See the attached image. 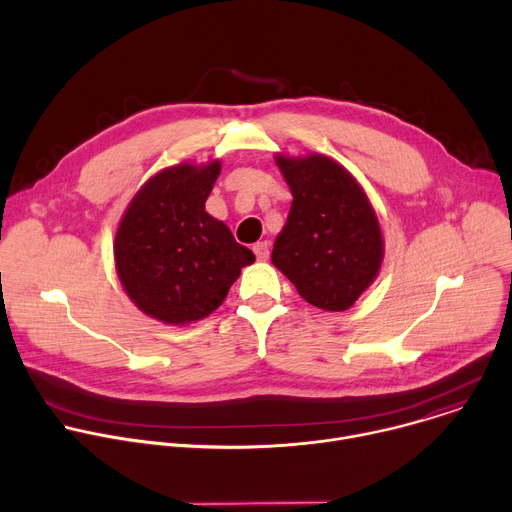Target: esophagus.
<instances>
[{
    "label": "esophagus",
    "mask_w": 512,
    "mask_h": 512,
    "mask_svg": "<svg viewBox=\"0 0 512 512\" xmlns=\"http://www.w3.org/2000/svg\"><path fill=\"white\" fill-rule=\"evenodd\" d=\"M253 253L259 261H267L269 259V243L263 241V243H255L253 245Z\"/></svg>",
    "instance_id": "obj_1"
}]
</instances>
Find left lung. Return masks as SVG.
<instances>
[{
    "label": "left lung",
    "instance_id": "obj_1",
    "mask_svg": "<svg viewBox=\"0 0 512 512\" xmlns=\"http://www.w3.org/2000/svg\"><path fill=\"white\" fill-rule=\"evenodd\" d=\"M277 166L294 202L271 261L308 304L344 312L381 269L377 214L352 174L326 156H277Z\"/></svg>",
    "mask_w": 512,
    "mask_h": 512
}]
</instances>
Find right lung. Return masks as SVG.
Masks as SVG:
<instances>
[{"label": "right lung", "instance_id": "obj_1", "mask_svg": "<svg viewBox=\"0 0 512 512\" xmlns=\"http://www.w3.org/2000/svg\"><path fill=\"white\" fill-rule=\"evenodd\" d=\"M221 162L180 164L135 194L115 237V265L127 296L166 324L212 314L255 255L204 210Z\"/></svg>", "mask_w": 512, "mask_h": 512}]
</instances>
